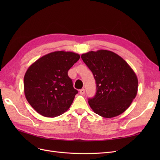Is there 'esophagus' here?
Masks as SVG:
<instances>
[{
  "label": "esophagus",
  "mask_w": 160,
  "mask_h": 160,
  "mask_svg": "<svg viewBox=\"0 0 160 160\" xmlns=\"http://www.w3.org/2000/svg\"><path fill=\"white\" fill-rule=\"evenodd\" d=\"M79 93L81 95H84L85 94V89H81L79 90Z\"/></svg>",
  "instance_id": "34e87169"
}]
</instances>
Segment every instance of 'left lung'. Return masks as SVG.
Returning <instances> with one entry per match:
<instances>
[{"instance_id": "obj_1", "label": "left lung", "mask_w": 160, "mask_h": 160, "mask_svg": "<svg viewBox=\"0 0 160 160\" xmlns=\"http://www.w3.org/2000/svg\"><path fill=\"white\" fill-rule=\"evenodd\" d=\"M81 59L93 72L96 94L88 103L94 112L105 118L123 113L136 97L138 80L123 58L107 50L89 51Z\"/></svg>"}]
</instances>
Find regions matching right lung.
Segmentation results:
<instances>
[{
    "mask_svg": "<svg viewBox=\"0 0 160 160\" xmlns=\"http://www.w3.org/2000/svg\"><path fill=\"white\" fill-rule=\"evenodd\" d=\"M79 58L73 52L55 51L28 67L24 77V92L37 113L55 118L68 110L78 91L67 72Z\"/></svg>",
    "mask_w": 160,
    "mask_h": 160,
    "instance_id": "right-lung-1",
    "label": "right lung"
}]
</instances>
